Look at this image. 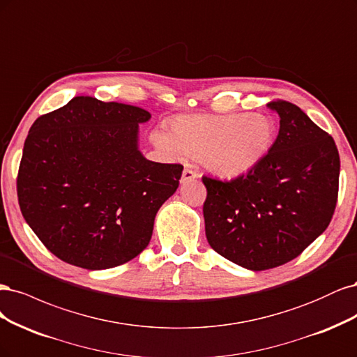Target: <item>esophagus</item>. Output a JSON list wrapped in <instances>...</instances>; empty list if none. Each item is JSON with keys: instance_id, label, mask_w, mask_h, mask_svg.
I'll return each mask as SVG.
<instances>
[{"instance_id": "34e87169", "label": "esophagus", "mask_w": 357, "mask_h": 357, "mask_svg": "<svg viewBox=\"0 0 357 357\" xmlns=\"http://www.w3.org/2000/svg\"><path fill=\"white\" fill-rule=\"evenodd\" d=\"M199 178V174L195 170L190 169V167H185L182 172V178H181V182L182 183H187V182H191V181H195Z\"/></svg>"}]
</instances>
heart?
I'll use <instances>...</instances> for the list:
<instances>
[{
  "mask_svg": "<svg viewBox=\"0 0 357 357\" xmlns=\"http://www.w3.org/2000/svg\"><path fill=\"white\" fill-rule=\"evenodd\" d=\"M278 136L273 117L264 112L192 114L160 126L153 144L170 157L195 155L222 176H238L255 169L270 154Z\"/></svg>",
  "mask_w": 357,
  "mask_h": 357,
  "instance_id": "1",
  "label": "heart"
}]
</instances>
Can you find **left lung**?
Wrapping results in <instances>:
<instances>
[{
	"mask_svg": "<svg viewBox=\"0 0 357 357\" xmlns=\"http://www.w3.org/2000/svg\"><path fill=\"white\" fill-rule=\"evenodd\" d=\"M280 129L270 154L229 181L203 176L211 248L262 271L292 261L325 231L338 200L340 154L332 136L294 103L275 99Z\"/></svg>",
	"mask_w": 357,
	"mask_h": 357,
	"instance_id": "left-lung-1",
	"label": "left lung"
}]
</instances>
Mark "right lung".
<instances>
[{"instance_id": "obj_1", "label": "right lung", "mask_w": 357, "mask_h": 357, "mask_svg": "<svg viewBox=\"0 0 357 357\" xmlns=\"http://www.w3.org/2000/svg\"><path fill=\"white\" fill-rule=\"evenodd\" d=\"M148 111L75 96L31 126L17 174L22 215L54 257L105 270L137 257L182 165L146 160L137 124Z\"/></svg>"}]
</instances>
